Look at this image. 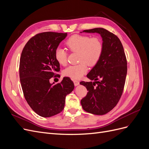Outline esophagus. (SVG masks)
I'll return each mask as SVG.
<instances>
[{
	"mask_svg": "<svg viewBox=\"0 0 149 149\" xmlns=\"http://www.w3.org/2000/svg\"><path fill=\"white\" fill-rule=\"evenodd\" d=\"M73 82H74V84L75 86H78L79 84V82L77 80H74Z\"/></svg>",
	"mask_w": 149,
	"mask_h": 149,
	"instance_id": "1",
	"label": "esophagus"
}]
</instances>
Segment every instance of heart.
I'll use <instances>...</instances> for the list:
<instances>
[{
	"label": "heart",
	"instance_id": "heart-1",
	"mask_svg": "<svg viewBox=\"0 0 149 149\" xmlns=\"http://www.w3.org/2000/svg\"><path fill=\"white\" fill-rule=\"evenodd\" d=\"M66 45L71 52H78L80 63L71 65L64 70V75L73 79H80L88 71L89 66L96 65L102 53L103 44L100 38L90 37L87 35H73L66 40ZM55 58L61 65L67 63V52L65 49L58 47L55 52Z\"/></svg>",
	"mask_w": 149,
	"mask_h": 149
}]
</instances>
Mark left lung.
Listing matches in <instances>:
<instances>
[{
    "label": "left lung",
    "instance_id": "obj_1",
    "mask_svg": "<svg viewBox=\"0 0 149 149\" xmlns=\"http://www.w3.org/2000/svg\"><path fill=\"white\" fill-rule=\"evenodd\" d=\"M97 33L102 38L103 49L97 63L87 74L94 82H80L88 91L81 100L83 109L95 115H104L116 106L121 97L127 75V60L121 42L103 28L85 30L80 33Z\"/></svg>",
    "mask_w": 149,
    "mask_h": 149
}]
</instances>
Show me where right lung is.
Segmentation results:
<instances>
[{"instance_id": "add662e5", "label": "right lung", "mask_w": 149, "mask_h": 149, "mask_svg": "<svg viewBox=\"0 0 149 149\" xmlns=\"http://www.w3.org/2000/svg\"><path fill=\"white\" fill-rule=\"evenodd\" d=\"M66 36L67 33L52 31L37 34L26 43L21 54L19 74L25 98L35 113L43 118L63 110L66 96L74 88L68 77L56 84L49 82L60 71L55 49Z\"/></svg>"}]
</instances>
